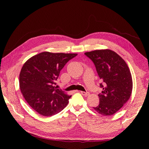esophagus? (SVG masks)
<instances>
[{"instance_id":"34e87169","label":"esophagus","mask_w":149,"mask_h":149,"mask_svg":"<svg viewBox=\"0 0 149 149\" xmlns=\"http://www.w3.org/2000/svg\"><path fill=\"white\" fill-rule=\"evenodd\" d=\"M81 93L83 95V96H84V97H87V96H88L90 95V93L89 92H85V91H81Z\"/></svg>"}]
</instances>
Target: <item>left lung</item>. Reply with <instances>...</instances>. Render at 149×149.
<instances>
[{"label": "left lung", "instance_id": "obj_1", "mask_svg": "<svg viewBox=\"0 0 149 149\" xmlns=\"http://www.w3.org/2000/svg\"><path fill=\"white\" fill-rule=\"evenodd\" d=\"M84 54L94 63L102 82L99 104L93 109L102 115H112L131 97L132 80L128 66L121 57L109 49L96 50Z\"/></svg>", "mask_w": 149, "mask_h": 149}]
</instances>
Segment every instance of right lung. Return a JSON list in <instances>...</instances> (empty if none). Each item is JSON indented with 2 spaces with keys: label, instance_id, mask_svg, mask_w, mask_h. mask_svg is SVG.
<instances>
[{
  "label": "right lung",
  "instance_id": "right-lung-1",
  "mask_svg": "<svg viewBox=\"0 0 149 149\" xmlns=\"http://www.w3.org/2000/svg\"><path fill=\"white\" fill-rule=\"evenodd\" d=\"M77 55L43 52L33 56L22 66L19 77L21 92L40 115H54L68 104L72 96L57 88L56 82L66 63Z\"/></svg>",
  "mask_w": 149,
  "mask_h": 149
}]
</instances>
